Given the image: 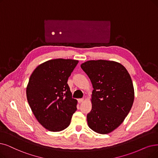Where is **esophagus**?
I'll use <instances>...</instances> for the list:
<instances>
[{
  "label": "esophagus",
  "instance_id": "esophagus-1",
  "mask_svg": "<svg viewBox=\"0 0 158 158\" xmlns=\"http://www.w3.org/2000/svg\"><path fill=\"white\" fill-rule=\"evenodd\" d=\"M84 100V98H78V103H81V102H82Z\"/></svg>",
  "mask_w": 158,
  "mask_h": 158
}]
</instances>
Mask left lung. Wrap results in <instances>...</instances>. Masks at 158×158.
<instances>
[{"label":"left lung","mask_w":158,"mask_h":158,"mask_svg":"<svg viewBox=\"0 0 158 158\" xmlns=\"http://www.w3.org/2000/svg\"><path fill=\"white\" fill-rule=\"evenodd\" d=\"M81 68L93 87L88 126L97 133L109 134L122 124L133 105L134 89L130 75L123 65L113 61L90 60Z\"/></svg>","instance_id":"obj_1"}]
</instances>
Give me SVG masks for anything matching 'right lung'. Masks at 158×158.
Returning <instances> with one entry per match:
<instances>
[{
  "mask_svg": "<svg viewBox=\"0 0 158 158\" xmlns=\"http://www.w3.org/2000/svg\"><path fill=\"white\" fill-rule=\"evenodd\" d=\"M78 63L70 59L48 60L37 66L30 76L28 102L37 121L49 131L67 128L77 110V100L72 98L67 80Z\"/></svg>",
  "mask_w": 158,
  "mask_h": 158,
  "instance_id": "1",
  "label": "right lung"
}]
</instances>
